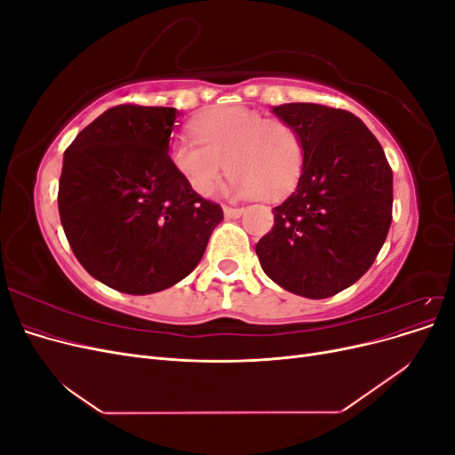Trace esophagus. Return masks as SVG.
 Masks as SVG:
<instances>
[{"label": "esophagus", "instance_id": "esophagus-1", "mask_svg": "<svg viewBox=\"0 0 455 455\" xmlns=\"http://www.w3.org/2000/svg\"><path fill=\"white\" fill-rule=\"evenodd\" d=\"M226 218H239L243 214V209H233V206H224Z\"/></svg>", "mask_w": 455, "mask_h": 455}]
</instances>
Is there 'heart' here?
Wrapping results in <instances>:
<instances>
[{"label": "heart", "mask_w": 455, "mask_h": 455, "mask_svg": "<svg viewBox=\"0 0 455 455\" xmlns=\"http://www.w3.org/2000/svg\"><path fill=\"white\" fill-rule=\"evenodd\" d=\"M191 132L196 139L178 136L171 144V161L197 196H212L226 171L233 176L229 194L241 199H283L298 186L306 148L288 121L214 106L191 121Z\"/></svg>", "instance_id": "b5f03b06"}]
</instances>
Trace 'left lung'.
<instances>
[{
	"instance_id": "left-lung-1",
	"label": "left lung",
	"mask_w": 455,
	"mask_h": 455,
	"mask_svg": "<svg viewBox=\"0 0 455 455\" xmlns=\"http://www.w3.org/2000/svg\"><path fill=\"white\" fill-rule=\"evenodd\" d=\"M306 148L298 188L256 244L261 269L284 291L330 298L374 264L393 220V171L383 148L347 109L311 102L275 106Z\"/></svg>"
}]
</instances>
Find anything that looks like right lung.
I'll return each mask as SVG.
<instances>
[{
  "label": "right lung",
  "instance_id": "add662e5",
  "mask_svg": "<svg viewBox=\"0 0 455 455\" xmlns=\"http://www.w3.org/2000/svg\"><path fill=\"white\" fill-rule=\"evenodd\" d=\"M174 108L121 104L64 151L60 222L79 264L125 294L159 292L197 267L222 206L178 174Z\"/></svg>",
  "mask_w": 455,
  "mask_h": 455
}]
</instances>
